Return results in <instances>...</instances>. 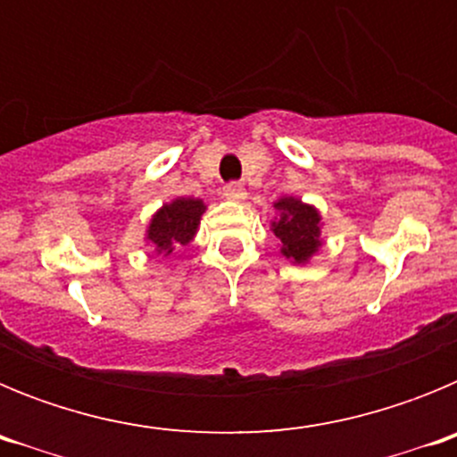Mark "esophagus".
Returning <instances> with one entry per match:
<instances>
[{
    "label": "esophagus",
    "instance_id": "obj_1",
    "mask_svg": "<svg viewBox=\"0 0 457 457\" xmlns=\"http://www.w3.org/2000/svg\"><path fill=\"white\" fill-rule=\"evenodd\" d=\"M224 196L231 201H245L247 199V189L240 183H228L224 185Z\"/></svg>",
    "mask_w": 457,
    "mask_h": 457
}]
</instances>
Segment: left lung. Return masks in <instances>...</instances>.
I'll use <instances>...</instances> for the list:
<instances>
[{"label":"left lung","mask_w":457,"mask_h":457,"mask_svg":"<svg viewBox=\"0 0 457 457\" xmlns=\"http://www.w3.org/2000/svg\"><path fill=\"white\" fill-rule=\"evenodd\" d=\"M274 210L277 217L270 228L281 242V256L295 265L309 263L311 256H316L322 247L320 210L297 196H281L274 201Z\"/></svg>","instance_id":"left-lung-1"}]
</instances>
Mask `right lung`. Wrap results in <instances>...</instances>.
Segmentation results:
<instances>
[{
  "instance_id": "right-lung-1",
  "label": "right lung",
  "mask_w": 457,
  "mask_h": 457,
  "mask_svg": "<svg viewBox=\"0 0 457 457\" xmlns=\"http://www.w3.org/2000/svg\"><path fill=\"white\" fill-rule=\"evenodd\" d=\"M205 204L194 196H179L164 204L151 217L146 228V242L157 253L171 256L173 249L187 247L199 231Z\"/></svg>"
}]
</instances>
